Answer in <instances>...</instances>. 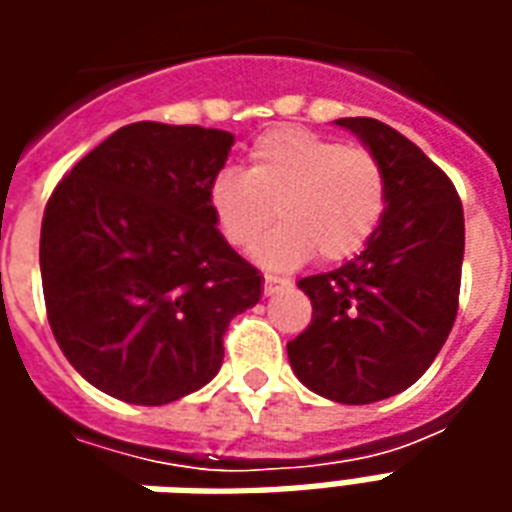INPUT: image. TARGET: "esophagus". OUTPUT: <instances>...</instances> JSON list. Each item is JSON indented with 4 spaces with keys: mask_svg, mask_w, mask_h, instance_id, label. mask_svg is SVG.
Segmentation results:
<instances>
[{
    "mask_svg": "<svg viewBox=\"0 0 512 512\" xmlns=\"http://www.w3.org/2000/svg\"><path fill=\"white\" fill-rule=\"evenodd\" d=\"M285 285H288V279L271 277V274H266V279H263V293H266V296H274V293L285 288Z\"/></svg>",
    "mask_w": 512,
    "mask_h": 512,
    "instance_id": "esophagus-1",
    "label": "esophagus"
}]
</instances>
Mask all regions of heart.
<instances>
[{
    "mask_svg": "<svg viewBox=\"0 0 512 512\" xmlns=\"http://www.w3.org/2000/svg\"><path fill=\"white\" fill-rule=\"evenodd\" d=\"M208 208L235 249L255 246L277 208L282 224L255 252L266 268L288 271L315 252L334 263L362 252L381 224L384 167L367 147L307 128H274L249 147L244 175L222 172L213 180Z\"/></svg>",
    "mask_w": 512,
    "mask_h": 512,
    "instance_id": "1",
    "label": "heart"
}]
</instances>
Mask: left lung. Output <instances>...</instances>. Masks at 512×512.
I'll return each instance as SVG.
<instances>
[{"instance_id": "1", "label": "left lung", "mask_w": 512, "mask_h": 512, "mask_svg": "<svg viewBox=\"0 0 512 512\" xmlns=\"http://www.w3.org/2000/svg\"><path fill=\"white\" fill-rule=\"evenodd\" d=\"M381 161L386 208L345 266L299 279L312 321L288 343L293 373L315 395L365 406L414 384L458 315L463 205L452 180L411 139L373 117H340Z\"/></svg>"}]
</instances>
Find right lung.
Listing matches in <instances>:
<instances>
[{"label":"right lung","mask_w":512,"mask_h":512,"mask_svg":"<svg viewBox=\"0 0 512 512\" xmlns=\"http://www.w3.org/2000/svg\"><path fill=\"white\" fill-rule=\"evenodd\" d=\"M230 131L131 123L57 183L40 227L51 332L95 389L134 406L197 392L224 332L260 301V271L213 224Z\"/></svg>","instance_id":"1"}]
</instances>
